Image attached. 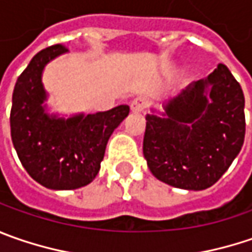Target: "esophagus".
<instances>
[{
	"mask_svg": "<svg viewBox=\"0 0 252 252\" xmlns=\"http://www.w3.org/2000/svg\"><path fill=\"white\" fill-rule=\"evenodd\" d=\"M148 104H149V101H148L147 97H142V95L135 97V98L131 101V111H132V113H135V114H138V113H142V111H144V110L148 107Z\"/></svg>",
	"mask_w": 252,
	"mask_h": 252,
	"instance_id": "esophagus-1",
	"label": "esophagus"
}]
</instances>
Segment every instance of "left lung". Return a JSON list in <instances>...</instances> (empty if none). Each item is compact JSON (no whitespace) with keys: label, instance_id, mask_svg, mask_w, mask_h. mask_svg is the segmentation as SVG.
Here are the masks:
<instances>
[{"label":"left lung","instance_id":"obj_1","mask_svg":"<svg viewBox=\"0 0 252 252\" xmlns=\"http://www.w3.org/2000/svg\"><path fill=\"white\" fill-rule=\"evenodd\" d=\"M144 157L152 175L186 190L219 181L246 135L244 94L224 64L147 114Z\"/></svg>","mask_w":252,"mask_h":252}]
</instances>
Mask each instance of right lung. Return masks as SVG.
Here are the masks:
<instances>
[{"instance_id": "add662e5", "label": "right lung", "mask_w": 252, "mask_h": 252, "mask_svg": "<svg viewBox=\"0 0 252 252\" xmlns=\"http://www.w3.org/2000/svg\"><path fill=\"white\" fill-rule=\"evenodd\" d=\"M69 50L55 45L36 53L18 77L12 93L11 137L29 176L53 190L79 189L94 181L107 142L128 113L126 104L69 118L48 111L42 83L46 64Z\"/></svg>"}]
</instances>
